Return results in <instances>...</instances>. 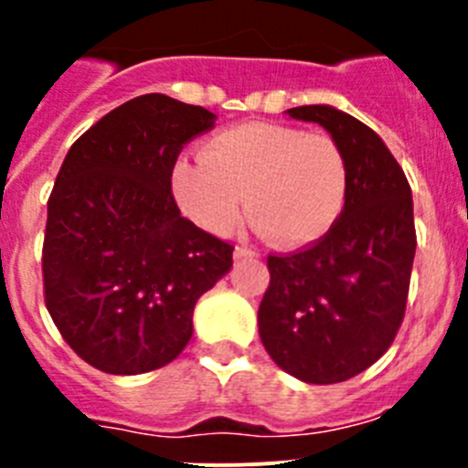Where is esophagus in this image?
<instances>
[{"label":"esophagus","instance_id":"34e87169","mask_svg":"<svg viewBox=\"0 0 468 468\" xmlns=\"http://www.w3.org/2000/svg\"><path fill=\"white\" fill-rule=\"evenodd\" d=\"M248 258H258L253 248L248 246H237L234 248V260H248Z\"/></svg>","mask_w":468,"mask_h":468}]
</instances>
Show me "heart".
Segmentation results:
<instances>
[{"instance_id": "heart-1", "label": "heart", "mask_w": 468, "mask_h": 468, "mask_svg": "<svg viewBox=\"0 0 468 468\" xmlns=\"http://www.w3.org/2000/svg\"><path fill=\"white\" fill-rule=\"evenodd\" d=\"M173 197L189 220L227 234L246 210L264 237L304 248L328 237L349 198V161L330 135L246 122L215 133L201 159H180Z\"/></svg>"}]
</instances>
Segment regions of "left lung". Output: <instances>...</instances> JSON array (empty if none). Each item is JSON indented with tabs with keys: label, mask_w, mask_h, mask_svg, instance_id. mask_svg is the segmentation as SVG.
I'll return each mask as SVG.
<instances>
[{
	"label": "left lung",
	"mask_w": 468,
	"mask_h": 468,
	"mask_svg": "<svg viewBox=\"0 0 468 468\" xmlns=\"http://www.w3.org/2000/svg\"><path fill=\"white\" fill-rule=\"evenodd\" d=\"M324 126L349 161V198L328 237L270 255L260 340L271 361L307 384L356 378L391 346L415 260L412 192L373 128L333 105L285 110Z\"/></svg>",
	"instance_id": "1"
}]
</instances>
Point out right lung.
Returning <instances> with one entry per match:
<instances>
[{
  "instance_id": "1",
  "label": "right lung",
  "mask_w": 468,
  "mask_h": 468,
  "mask_svg": "<svg viewBox=\"0 0 468 468\" xmlns=\"http://www.w3.org/2000/svg\"><path fill=\"white\" fill-rule=\"evenodd\" d=\"M213 112L138 95L69 147L48 198L44 297L63 340L110 375L164 367L192 340L194 307L231 270L229 243L180 215L171 176Z\"/></svg>"
}]
</instances>
